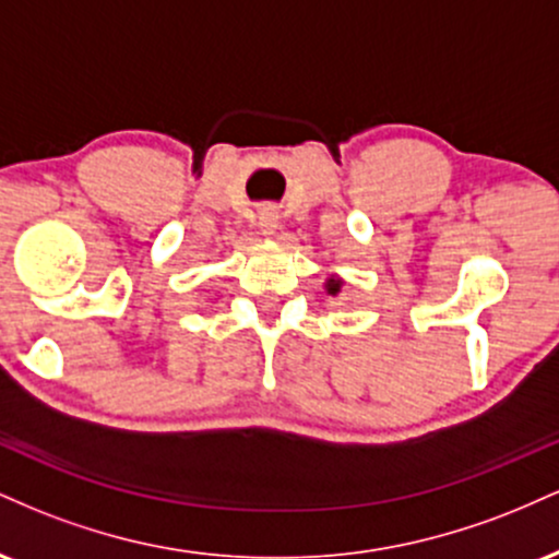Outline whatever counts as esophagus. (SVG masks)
<instances>
[{"label":"esophagus","instance_id":"1","mask_svg":"<svg viewBox=\"0 0 559 559\" xmlns=\"http://www.w3.org/2000/svg\"><path fill=\"white\" fill-rule=\"evenodd\" d=\"M260 234L262 236H275V230H278V226H281V217H278V213H275L273 207H265L260 213Z\"/></svg>","mask_w":559,"mask_h":559}]
</instances>
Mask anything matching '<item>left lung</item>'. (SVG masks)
Masks as SVG:
<instances>
[{
  "label": "left lung",
  "mask_w": 559,
  "mask_h": 559,
  "mask_svg": "<svg viewBox=\"0 0 559 559\" xmlns=\"http://www.w3.org/2000/svg\"><path fill=\"white\" fill-rule=\"evenodd\" d=\"M342 286H344V281L338 278V275H331V278H325V292H329L331 297H338Z\"/></svg>",
  "instance_id": "1"
}]
</instances>
